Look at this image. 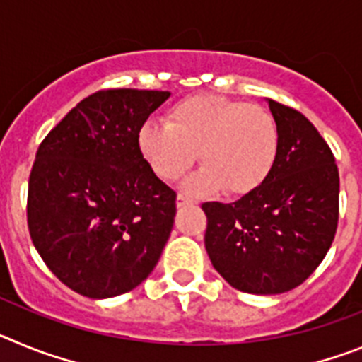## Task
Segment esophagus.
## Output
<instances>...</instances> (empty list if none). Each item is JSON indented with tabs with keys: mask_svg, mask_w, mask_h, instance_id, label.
I'll return each mask as SVG.
<instances>
[{
	"mask_svg": "<svg viewBox=\"0 0 362 362\" xmlns=\"http://www.w3.org/2000/svg\"><path fill=\"white\" fill-rule=\"evenodd\" d=\"M194 201L188 199V197H185L183 194H179L177 197H175V204H177V209H183V206H188V204H192Z\"/></svg>",
	"mask_w": 362,
	"mask_h": 362,
	"instance_id": "34e87169",
	"label": "esophagus"
}]
</instances>
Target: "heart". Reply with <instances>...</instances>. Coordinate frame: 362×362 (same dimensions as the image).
<instances>
[{"instance_id": "heart-1", "label": "heart", "mask_w": 362, "mask_h": 362, "mask_svg": "<svg viewBox=\"0 0 362 362\" xmlns=\"http://www.w3.org/2000/svg\"><path fill=\"white\" fill-rule=\"evenodd\" d=\"M137 148L150 170L175 181L194 165L201 170L183 183L194 196L225 190L243 197L263 187L279 153V127L264 107L225 95H190L166 112V124L145 123Z\"/></svg>"}]
</instances>
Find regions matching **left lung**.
I'll return each mask as SVG.
<instances>
[{"label":"left lung","mask_w":362,"mask_h":362,"mask_svg":"<svg viewBox=\"0 0 362 362\" xmlns=\"http://www.w3.org/2000/svg\"><path fill=\"white\" fill-rule=\"evenodd\" d=\"M279 153L263 187L235 203H203L204 248L223 279L274 296L305 283L330 250L339 221V170L330 146L296 108L267 99Z\"/></svg>","instance_id":"8db88e82"}]
</instances>
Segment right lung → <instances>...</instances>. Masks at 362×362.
Here are the masks:
<instances>
[{
    "label": "right lung",
    "mask_w": 362,
    "mask_h": 362,
    "mask_svg": "<svg viewBox=\"0 0 362 362\" xmlns=\"http://www.w3.org/2000/svg\"><path fill=\"white\" fill-rule=\"evenodd\" d=\"M168 98L163 90H99L37 148L28 232L45 264L74 292L90 299L130 292L161 257L175 192L143 159L137 130Z\"/></svg>",
    "instance_id": "add662e5"
}]
</instances>
